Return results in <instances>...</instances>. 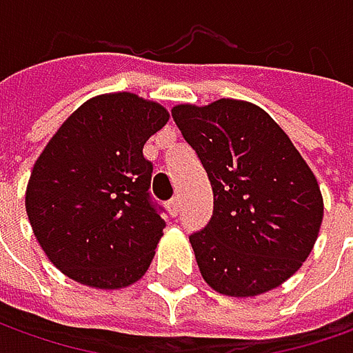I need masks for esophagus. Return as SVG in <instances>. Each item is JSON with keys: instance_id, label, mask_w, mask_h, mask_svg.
Returning <instances> with one entry per match:
<instances>
[{"instance_id": "esophagus-1", "label": "esophagus", "mask_w": 353, "mask_h": 353, "mask_svg": "<svg viewBox=\"0 0 353 353\" xmlns=\"http://www.w3.org/2000/svg\"><path fill=\"white\" fill-rule=\"evenodd\" d=\"M169 214L170 216H176L179 212H181V200H179V196H172L170 198V202H169Z\"/></svg>"}]
</instances>
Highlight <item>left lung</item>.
<instances>
[{
  "label": "left lung",
  "instance_id": "left-lung-1",
  "mask_svg": "<svg viewBox=\"0 0 353 353\" xmlns=\"http://www.w3.org/2000/svg\"><path fill=\"white\" fill-rule=\"evenodd\" d=\"M208 172L214 212L190 236L202 279L225 296H257L292 277L319 237V181L265 110L222 98L170 110Z\"/></svg>",
  "mask_w": 353,
  "mask_h": 353
}]
</instances>
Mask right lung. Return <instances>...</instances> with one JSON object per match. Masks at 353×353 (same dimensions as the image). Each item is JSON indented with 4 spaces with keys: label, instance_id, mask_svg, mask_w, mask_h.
<instances>
[{
    "label": "right lung",
    "instance_id": "obj_1",
    "mask_svg": "<svg viewBox=\"0 0 353 353\" xmlns=\"http://www.w3.org/2000/svg\"><path fill=\"white\" fill-rule=\"evenodd\" d=\"M169 121L161 103L131 92L90 98L34 163L25 192L48 261L94 289H123L147 273L165 220L151 202L143 145Z\"/></svg>",
    "mask_w": 353,
    "mask_h": 353
}]
</instances>
